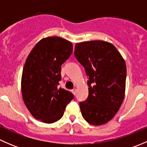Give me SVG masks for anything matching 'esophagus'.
Segmentation results:
<instances>
[{"mask_svg":"<svg viewBox=\"0 0 147 147\" xmlns=\"http://www.w3.org/2000/svg\"><path fill=\"white\" fill-rule=\"evenodd\" d=\"M76 92H77V90H76V89H73V90H72V92L73 93V94H75H75H76Z\"/></svg>","mask_w":147,"mask_h":147,"instance_id":"34e87169","label":"esophagus"}]
</instances>
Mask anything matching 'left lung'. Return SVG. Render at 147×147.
<instances>
[{"mask_svg":"<svg viewBox=\"0 0 147 147\" xmlns=\"http://www.w3.org/2000/svg\"><path fill=\"white\" fill-rule=\"evenodd\" d=\"M75 56L89 79L88 97L80 102L83 118L93 125L105 124L115 117L124 100L125 61L115 46L102 40L77 43Z\"/></svg>","mask_w":147,"mask_h":147,"instance_id":"obj_1","label":"left lung"}]
</instances>
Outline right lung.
<instances>
[{"instance_id":"right-lung-1","label":"right lung","mask_w":147,"mask_h":147,"mask_svg":"<svg viewBox=\"0 0 147 147\" xmlns=\"http://www.w3.org/2000/svg\"><path fill=\"white\" fill-rule=\"evenodd\" d=\"M72 53V42L59 37H47L35 45L26 59L22 74V96L36 119L47 124L55 122L74 98L70 92L58 88L61 65Z\"/></svg>"}]
</instances>
